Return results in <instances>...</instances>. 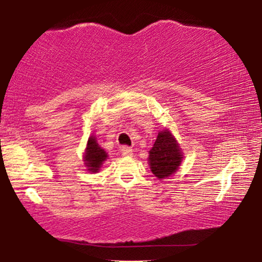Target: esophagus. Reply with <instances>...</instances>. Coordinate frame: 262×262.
Instances as JSON below:
<instances>
[{
    "mask_svg": "<svg viewBox=\"0 0 262 262\" xmlns=\"http://www.w3.org/2000/svg\"><path fill=\"white\" fill-rule=\"evenodd\" d=\"M120 150H121L122 156H125V157H130V156H132V148H131V147L122 146V147L120 148Z\"/></svg>",
    "mask_w": 262,
    "mask_h": 262,
    "instance_id": "34e87169",
    "label": "esophagus"
}]
</instances>
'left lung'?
I'll return each instance as SVG.
<instances>
[{
	"mask_svg": "<svg viewBox=\"0 0 262 262\" xmlns=\"http://www.w3.org/2000/svg\"><path fill=\"white\" fill-rule=\"evenodd\" d=\"M182 159V149L172 134L169 130L160 131L148 158L154 176L160 180L171 176L179 169Z\"/></svg>",
	"mask_w": 262,
	"mask_h": 262,
	"instance_id": "obj_1",
	"label": "left lung"
}]
</instances>
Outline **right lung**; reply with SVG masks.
Wrapping results in <instances>:
<instances>
[{"label": "right lung", "mask_w": 262, "mask_h": 262, "mask_svg": "<svg viewBox=\"0 0 262 262\" xmlns=\"http://www.w3.org/2000/svg\"><path fill=\"white\" fill-rule=\"evenodd\" d=\"M106 158H108V154H106V151L104 149H102V148L99 147V144L97 143L96 141V137H90L89 141H87L85 157H83V161H85L87 170H89L90 172H98L103 161H104Z\"/></svg>", "instance_id": "obj_1"}]
</instances>
